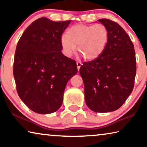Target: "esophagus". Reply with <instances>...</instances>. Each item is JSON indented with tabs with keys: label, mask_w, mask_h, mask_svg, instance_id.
I'll return each mask as SVG.
<instances>
[{
	"label": "esophagus",
	"mask_w": 147,
	"mask_h": 147,
	"mask_svg": "<svg viewBox=\"0 0 147 147\" xmlns=\"http://www.w3.org/2000/svg\"><path fill=\"white\" fill-rule=\"evenodd\" d=\"M76 64H77L78 69V71H79V70H80V67H81V65H82V63L81 62H80V61H77V63H76Z\"/></svg>",
	"instance_id": "34e87169"
}]
</instances>
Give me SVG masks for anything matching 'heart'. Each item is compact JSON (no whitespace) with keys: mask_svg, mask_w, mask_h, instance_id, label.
<instances>
[{"mask_svg":"<svg viewBox=\"0 0 147 147\" xmlns=\"http://www.w3.org/2000/svg\"><path fill=\"white\" fill-rule=\"evenodd\" d=\"M108 39V31L102 24L88 25L78 24L67 30L62 36L61 46L68 57L73 55L78 45V51L86 60L99 57L105 49Z\"/></svg>","mask_w":147,"mask_h":147,"instance_id":"1","label":"heart"}]
</instances>
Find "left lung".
Instances as JSON below:
<instances>
[{"instance_id": "obj_1", "label": "left lung", "mask_w": 147, "mask_h": 147, "mask_svg": "<svg viewBox=\"0 0 147 147\" xmlns=\"http://www.w3.org/2000/svg\"><path fill=\"white\" fill-rule=\"evenodd\" d=\"M98 21L107 28V43L99 57L83 62L80 74L88 108L108 112L121 107L133 90L136 55L130 37L117 23L108 19Z\"/></svg>"}]
</instances>
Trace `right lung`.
I'll return each instance as SVG.
<instances>
[{
    "mask_svg": "<svg viewBox=\"0 0 147 147\" xmlns=\"http://www.w3.org/2000/svg\"><path fill=\"white\" fill-rule=\"evenodd\" d=\"M70 22L39 18L17 43L13 63L16 88L20 98L36 113L59 109L66 84L78 72L76 61L61 52V36Z\"/></svg>",
    "mask_w": 147,
    "mask_h": 147,
    "instance_id": "obj_1",
    "label": "right lung"
}]
</instances>
